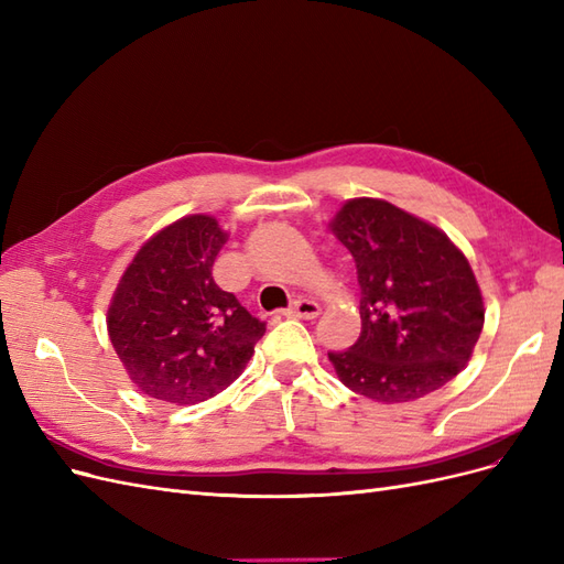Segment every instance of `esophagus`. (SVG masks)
<instances>
[{
  "label": "esophagus",
  "mask_w": 564,
  "mask_h": 564,
  "mask_svg": "<svg viewBox=\"0 0 564 564\" xmlns=\"http://www.w3.org/2000/svg\"><path fill=\"white\" fill-rule=\"evenodd\" d=\"M289 317H301V319H315L319 315V303L313 299H299L294 301L292 308L286 311Z\"/></svg>",
  "instance_id": "obj_1"
}]
</instances>
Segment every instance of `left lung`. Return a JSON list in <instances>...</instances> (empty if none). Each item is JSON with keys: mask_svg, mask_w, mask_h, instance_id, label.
I'll return each instance as SVG.
<instances>
[{"mask_svg": "<svg viewBox=\"0 0 564 564\" xmlns=\"http://www.w3.org/2000/svg\"><path fill=\"white\" fill-rule=\"evenodd\" d=\"M329 230L350 251L360 282V338L329 352L340 383L383 404L449 383L485 324L464 251L437 226L379 197L348 199Z\"/></svg>", "mask_w": 564, "mask_h": 564, "instance_id": "left-lung-1", "label": "left lung"}]
</instances>
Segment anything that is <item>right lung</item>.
Masks as SVG:
<instances>
[{"label":"right lung","mask_w":564,"mask_h":564,"mask_svg":"<svg viewBox=\"0 0 564 564\" xmlns=\"http://www.w3.org/2000/svg\"><path fill=\"white\" fill-rule=\"evenodd\" d=\"M228 232L191 214L135 251L108 305V336L131 383L169 404H197L240 379L265 324L224 292L212 268Z\"/></svg>","instance_id":"1"}]
</instances>
